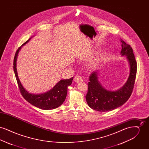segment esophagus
Wrapping results in <instances>:
<instances>
[{
	"mask_svg": "<svg viewBox=\"0 0 149 149\" xmlns=\"http://www.w3.org/2000/svg\"><path fill=\"white\" fill-rule=\"evenodd\" d=\"M74 81L76 83H79V82H82L83 81V79L80 75H77L74 78Z\"/></svg>",
	"mask_w": 149,
	"mask_h": 149,
	"instance_id": "34e87169",
	"label": "esophagus"
}]
</instances>
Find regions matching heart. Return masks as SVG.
<instances>
[{
	"mask_svg": "<svg viewBox=\"0 0 149 149\" xmlns=\"http://www.w3.org/2000/svg\"><path fill=\"white\" fill-rule=\"evenodd\" d=\"M99 58L97 57L94 59H93L90 60L89 62H88V63L86 64V68L89 69H93L94 68H95L98 63H99Z\"/></svg>",
	"mask_w": 149,
	"mask_h": 149,
	"instance_id": "b5f03b06",
	"label": "heart"
}]
</instances>
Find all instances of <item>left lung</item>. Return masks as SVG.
<instances>
[{"instance_id":"obj_1","label":"left lung","mask_w":149,"mask_h":149,"mask_svg":"<svg viewBox=\"0 0 149 149\" xmlns=\"http://www.w3.org/2000/svg\"><path fill=\"white\" fill-rule=\"evenodd\" d=\"M122 56L127 57L130 65V75L127 81L120 89L111 91L105 89L98 80V71H93L89 76L88 92L85 96L89 107L99 112L112 111L125 104L130 98L134 86L137 72V62L133 50L122 39Z\"/></svg>"}]
</instances>
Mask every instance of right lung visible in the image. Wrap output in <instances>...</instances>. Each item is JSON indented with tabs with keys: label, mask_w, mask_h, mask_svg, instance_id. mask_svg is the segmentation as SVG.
<instances>
[{
	"label": "right lung",
	"mask_w": 149,
	"mask_h": 149,
	"mask_svg": "<svg viewBox=\"0 0 149 149\" xmlns=\"http://www.w3.org/2000/svg\"><path fill=\"white\" fill-rule=\"evenodd\" d=\"M30 39L31 38L24 43L22 46L28 42ZM21 47H19L15 52L13 61V69L22 95L29 103L41 109L50 110L60 106L66 99L68 92V87L71 85L73 77L69 79H64L59 81L52 89L45 93L35 94L29 93L22 85L18 78L16 68L17 58L19 51L21 50Z\"/></svg>",
	"instance_id": "1"
}]
</instances>
